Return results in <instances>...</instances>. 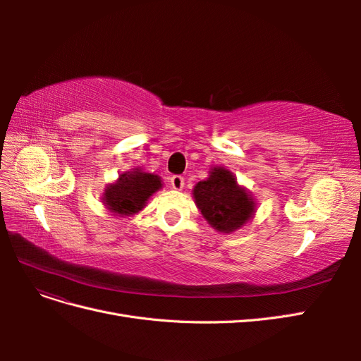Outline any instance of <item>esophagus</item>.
Here are the masks:
<instances>
[{"label":"esophagus","instance_id":"esophagus-1","mask_svg":"<svg viewBox=\"0 0 361 361\" xmlns=\"http://www.w3.org/2000/svg\"><path fill=\"white\" fill-rule=\"evenodd\" d=\"M170 185H171L173 190L180 191L183 188V185H185V179L182 176H179V174H176V176H171Z\"/></svg>","mask_w":361,"mask_h":361}]
</instances>
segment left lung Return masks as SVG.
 I'll use <instances>...</instances> for the list:
<instances>
[{
	"label": "left lung",
	"mask_w": 361,
	"mask_h": 361,
	"mask_svg": "<svg viewBox=\"0 0 361 361\" xmlns=\"http://www.w3.org/2000/svg\"><path fill=\"white\" fill-rule=\"evenodd\" d=\"M192 199L204 220L218 233H232L245 226L256 214V200L239 185L226 167H212L209 176L195 183Z\"/></svg>",
	"instance_id": "left-lung-1"
}]
</instances>
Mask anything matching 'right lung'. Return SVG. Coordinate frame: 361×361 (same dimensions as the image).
<instances>
[{
    "instance_id": "right-lung-1",
    "label": "right lung",
    "mask_w": 361,
    "mask_h": 361,
    "mask_svg": "<svg viewBox=\"0 0 361 361\" xmlns=\"http://www.w3.org/2000/svg\"><path fill=\"white\" fill-rule=\"evenodd\" d=\"M162 179L155 173L141 167L120 173L118 178L108 183L102 194V203L116 216H133L143 211L149 199L162 190Z\"/></svg>"
}]
</instances>
